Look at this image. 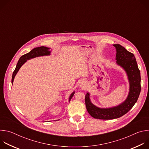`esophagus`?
I'll return each mask as SVG.
<instances>
[{
    "mask_svg": "<svg viewBox=\"0 0 149 149\" xmlns=\"http://www.w3.org/2000/svg\"><path fill=\"white\" fill-rule=\"evenodd\" d=\"M87 86V82L86 81H82L81 83V85H80V87L82 88H85Z\"/></svg>",
    "mask_w": 149,
    "mask_h": 149,
    "instance_id": "1",
    "label": "esophagus"
}]
</instances>
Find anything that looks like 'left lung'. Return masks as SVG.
<instances>
[{
	"label": "left lung",
	"mask_w": 149,
	"mask_h": 149,
	"mask_svg": "<svg viewBox=\"0 0 149 149\" xmlns=\"http://www.w3.org/2000/svg\"><path fill=\"white\" fill-rule=\"evenodd\" d=\"M116 49L117 65L122 67L128 77L129 93L125 100L116 107L103 109L94 105L90 98V93L86 95V106L88 113L94 118L101 120H112L119 118L130 111L137 102L141 91V77L136 58L120 44H114Z\"/></svg>",
	"instance_id": "1"
}]
</instances>
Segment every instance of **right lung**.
<instances>
[{"mask_svg":"<svg viewBox=\"0 0 149 149\" xmlns=\"http://www.w3.org/2000/svg\"><path fill=\"white\" fill-rule=\"evenodd\" d=\"M49 49L50 48L45 47H40L35 48L34 49L31 50L29 53H27V54H25V55H24L21 56L19 58V61L17 63L16 68H15V70L13 71V74H12V85L13 84V80H14L15 75L17 73V72L19 70V69L20 68V67L22 66V65L24 64V63L27 61V60L31 59L32 58H34L35 57H38V56H41L50 55L51 51H49ZM74 94H75V91H74L71 94V95L70 96V98H69V101H70V100H71V98L74 96Z\"/></svg>","mask_w":149,"mask_h":149,"instance_id":"1","label":"right lung"}]
</instances>
